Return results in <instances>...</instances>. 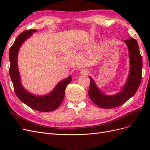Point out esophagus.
Here are the masks:
<instances>
[{
  "mask_svg": "<svg viewBox=\"0 0 150 150\" xmlns=\"http://www.w3.org/2000/svg\"><path fill=\"white\" fill-rule=\"evenodd\" d=\"M89 71L87 69H81V74L83 75H87L89 74Z\"/></svg>",
  "mask_w": 150,
  "mask_h": 150,
  "instance_id": "1",
  "label": "esophagus"
}]
</instances>
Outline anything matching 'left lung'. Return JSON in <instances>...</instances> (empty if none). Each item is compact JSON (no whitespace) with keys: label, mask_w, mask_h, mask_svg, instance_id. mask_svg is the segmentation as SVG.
Returning a JSON list of instances; mask_svg holds the SVG:
<instances>
[{"label":"left lung","mask_w":150,"mask_h":150,"mask_svg":"<svg viewBox=\"0 0 150 150\" xmlns=\"http://www.w3.org/2000/svg\"><path fill=\"white\" fill-rule=\"evenodd\" d=\"M128 48L130 69L128 78L121 91L112 96L104 94L98 89L91 77L88 91L92 101L101 108L111 109L121 106L133 96L139 87L142 78V57L137 40L130 38L125 40Z\"/></svg>","instance_id":"obj_1"}]
</instances>
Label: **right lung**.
I'll use <instances>...</instances> for the list:
<instances>
[{
	"label": "right lung",
	"mask_w": 150,
	"mask_h": 150,
	"mask_svg": "<svg viewBox=\"0 0 150 150\" xmlns=\"http://www.w3.org/2000/svg\"><path fill=\"white\" fill-rule=\"evenodd\" d=\"M35 29L28 30L18 35L9 50L10 69L9 74L16 96L20 100L33 110L38 111H52L60 106L64 98L66 86L71 83V76L59 83L48 94L44 96H35L29 93L22 86L21 76L17 66V55L19 49L25 40L28 39Z\"/></svg>",
	"instance_id": "1"
}]
</instances>
